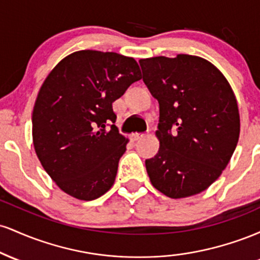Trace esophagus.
Masks as SVG:
<instances>
[{
	"label": "esophagus",
	"mask_w": 260,
	"mask_h": 260,
	"mask_svg": "<svg viewBox=\"0 0 260 260\" xmlns=\"http://www.w3.org/2000/svg\"><path fill=\"white\" fill-rule=\"evenodd\" d=\"M145 134H140V133H133L132 136H131V140H132V142H137V140H139V139H142L143 137H144Z\"/></svg>",
	"instance_id": "esophagus-1"
}]
</instances>
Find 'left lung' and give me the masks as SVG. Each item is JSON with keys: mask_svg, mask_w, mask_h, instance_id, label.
Here are the masks:
<instances>
[{"mask_svg": "<svg viewBox=\"0 0 260 260\" xmlns=\"http://www.w3.org/2000/svg\"><path fill=\"white\" fill-rule=\"evenodd\" d=\"M139 64L160 107V148L145 160L151 184L174 199L198 194L220 177L237 145L234 90L215 66L198 56H159Z\"/></svg>", "mask_w": 260, "mask_h": 260, "instance_id": "obj_1", "label": "left lung"}]
</instances>
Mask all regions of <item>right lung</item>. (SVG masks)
<instances>
[{
  "instance_id": "obj_1",
  "label": "right lung",
  "mask_w": 260,
  "mask_h": 260,
  "mask_svg": "<svg viewBox=\"0 0 260 260\" xmlns=\"http://www.w3.org/2000/svg\"><path fill=\"white\" fill-rule=\"evenodd\" d=\"M142 79L132 57L82 50L59 61L39 90L32 143L59 189L80 201L105 194L128 139L115 126L112 103Z\"/></svg>"
}]
</instances>
